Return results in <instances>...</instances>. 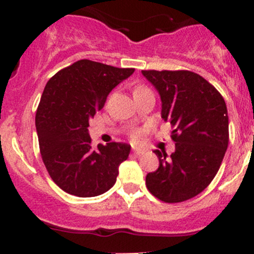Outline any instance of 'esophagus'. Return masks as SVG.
<instances>
[{
  "label": "esophagus",
  "instance_id": "obj_1",
  "mask_svg": "<svg viewBox=\"0 0 254 254\" xmlns=\"http://www.w3.org/2000/svg\"><path fill=\"white\" fill-rule=\"evenodd\" d=\"M132 153H134L135 156H141L143 155V151L139 150V148H132Z\"/></svg>",
  "mask_w": 254,
  "mask_h": 254
}]
</instances>
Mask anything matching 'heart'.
<instances>
[{
	"mask_svg": "<svg viewBox=\"0 0 254 254\" xmlns=\"http://www.w3.org/2000/svg\"><path fill=\"white\" fill-rule=\"evenodd\" d=\"M141 88H145V87H142V86H139V87H136V88H135V91H136V89H141ZM132 139H136V135H132Z\"/></svg>",
	"mask_w": 254,
	"mask_h": 254,
	"instance_id": "b5f03b06",
	"label": "heart"
}]
</instances>
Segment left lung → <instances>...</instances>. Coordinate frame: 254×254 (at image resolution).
I'll use <instances>...</instances> for the list:
<instances>
[{"label":"left lung","mask_w":254,"mask_h":254,"mask_svg":"<svg viewBox=\"0 0 254 254\" xmlns=\"http://www.w3.org/2000/svg\"><path fill=\"white\" fill-rule=\"evenodd\" d=\"M158 91L162 119L172 127L176 151L155 150L160 166L146 176L148 191L165 203H182L204 190L216 176L227 145L229 117L211 83L188 70H142Z\"/></svg>","instance_id":"8db88e82"}]
</instances>
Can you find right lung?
Masks as SVG:
<instances>
[{"mask_svg":"<svg viewBox=\"0 0 254 254\" xmlns=\"http://www.w3.org/2000/svg\"><path fill=\"white\" fill-rule=\"evenodd\" d=\"M134 71L83 59L48 81L35 127L49 176L66 193L89 198L115 184L119 165L129 157L130 145L109 142L93 148L88 120L103 108L112 89Z\"/></svg>","mask_w":254,"mask_h":254,"instance_id":"right-lung-1","label":"right lung"}]
</instances>
